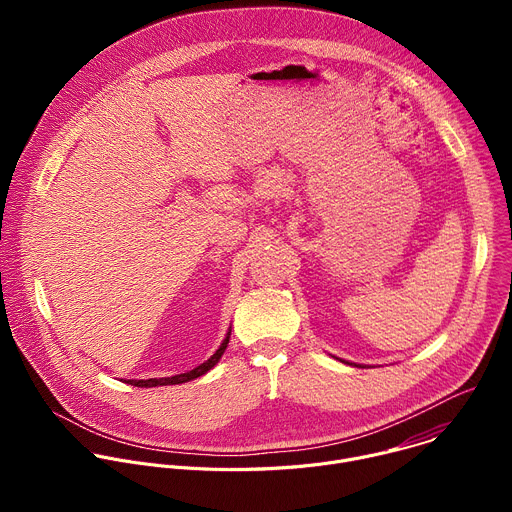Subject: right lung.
Segmentation results:
<instances>
[{"instance_id": "1", "label": "right lung", "mask_w": 512, "mask_h": 512, "mask_svg": "<svg viewBox=\"0 0 512 512\" xmlns=\"http://www.w3.org/2000/svg\"><path fill=\"white\" fill-rule=\"evenodd\" d=\"M229 338H231V332L227 334V338L223 340V344H221V348H218L206 362H202L200 367H196V369H192V371H188V373H182V375H176V377H162V379H148V381H127L129 385H133V387H164V385H180V383H188V381H192V379H196V377H202L204 373H208L214 364L221 360V356H223V352L227 350V344H229Z\"/></svg>"}]
</instances>
